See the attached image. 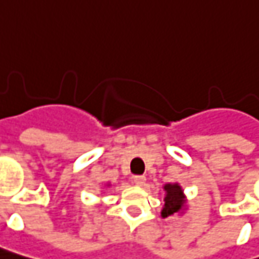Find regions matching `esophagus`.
Wrapping results in <instances>:
<instances>
[{"instance_id":"34e87169","label":"esophagus","mask_w":259,"mask_h":259,"mask_svg":"<svg viewBox=\"0 0 259 259\" xmlns=\"http://www.w3.org/2000/svg\"><path fill=\"white\" fill-rule=\"evenodd\" d=\"M133 182H135V185H138V186H143L146 183V178L142 176V175H138V176L133 178Z\"/></svg>"}]
</instances>
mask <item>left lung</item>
Masks as SVG:
<instances>
[{"instance_id":"1","label":"left lung","mask_w":259,"mask_h":259,"mask_svg":"<svg viewBox=\"0 0 259 259\" xmlns=\"http://www.w3.org/2000/svg\"><path fill=\"white\" fill-rule=\"evenodd\" d=\"M166 195H165V205L163 209L160 212L162 218H167L170 215H175L178 212H182L185 205H186V198L183 195L182 188L179 183H166L163 186Z\"/></svg>"}]
</instances>
